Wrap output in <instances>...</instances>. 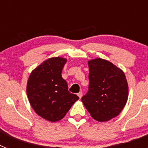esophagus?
Segmentation results:
<instances>
[{
    "label": "esophagus",
    "mask_w": 148,
    "mask_h": 148,
    "mask_svg": "<svg viewBox=\"0 0 148 148\" xmlns=\"http://www.w3.org/2000/svg\"><path fill=\"white\" fill-rule=\"evenodd\" d=\"M78 96L79 97V99H81V98L82 97V92H79L78 93Z\"/></svg>",
    "instance_id": "34e87169"
}]
</instances>
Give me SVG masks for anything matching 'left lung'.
<instances>
[{"label":"left lung","instance_id":"obj_1","mask_svg":"<svg viewBox=\"0 0 148 148\" xmlns=\"http://www.w3.org/2000/svg\"><path fill=\"white\" fill-rule=\"evenodd\" d=\"M89 90L82 101L90 116L104 122L118 116L128 99V84L122 70L108 60L88 61Z\"/></svg>","mask_w":148,"mask_h":148}]
</instances>
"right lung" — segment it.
Wrapping results in <instances>:
<instances>
[{"label":"right lung","mask_w":148,"mask_h":148,"mask_svg":"<svg viewBox=\"0 0 148 148\" xmlns=\"http://www.w3.org/2000/svg\"><path fill=\"white\" fill-rule=\"evenodd\" d=\"M66 61L62 57L45 60L31 72L27 81L30 105L39 116L51 122L62 119L79 99L68 91L67 83L61 76Z\"/></svg>","instance_id":"add662e5"}]
</instances>
